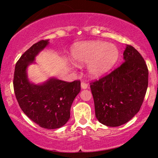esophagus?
Here are the masks:
<instances>
[{
  "label": "esophagus",
  "mask_w": 158,
  "mask_h": 158,
  "mask_svg": "<svg viewBox=\"0 0 158 158\" xmlns=\"http://www.w3.org/2000/svg\"><path fill=\"white\" fill-rule=\"evenodd\" d=\"M81 85L82 89H86V88H88V84L85 83H84V82H82L81 84Z\"/></svg>",
  "instance_id": "obj_1"
}]
</instances>
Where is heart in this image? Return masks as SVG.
I'll use <instances>...</instances> for the list:
<instances>
[{
    "instance_id": "obj_1",
    "label": "heart",
    "mask_w": 158,
    "mask_h": 158,
    "mask_svg": "<svg viewBox=\"0 0 158 158\" xmlns=\"http://www.w3.org/2000/svg\"><path fill=\"white\" fill-rule=\"evenodd\" d=\"M75 64L88 65L89 75L94 77L103 76L114 68L119 57V50L115 44L103 41H91L75 44L71 51Z\"/></svg>"
}]
</instances>
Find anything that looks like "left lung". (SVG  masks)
<instances>
[{
  "label": "left lung",
  "instance_id": "8db88e82",
  "mask_svg": "<svg viewBox=\"0 0 158 158\" xmlns=\"http://www.w3.org/2000/svg\"><path fill=\"white\" fill-rule=\"evenodd\" d=\"M123 63L98 81L90 83L95 113L108 127L128 122L139 111L148 85V69L139 52L127 45Z\"/></svg>",
  "mask_w": 158,
  "mask_h": 158
}]
</instances>
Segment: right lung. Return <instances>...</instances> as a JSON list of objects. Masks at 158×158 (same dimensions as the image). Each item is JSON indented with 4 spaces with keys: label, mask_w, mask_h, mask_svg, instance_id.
<instances>
[{
    "label": "right lung",
    "mask_w": 158,
    "mask_h": 158,
    "mask_svg": "<svg viewBox=\"0 0 158 158\" xmlns=\"http://www.w3.org/2000/svg\"><path fill=\"white\" fill-rule=\"evenodd\" d=\"M49 40L32 45L21 55L15 67L14 88L21 109L30 119L48 129L64 126L70 117V108L81 91V81L68 83L50 77L41 84L29 81L27 68L49 44Z\"/></svg>",
    "instance_id": "1"
}]
</instances>
